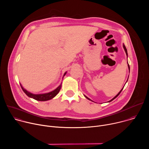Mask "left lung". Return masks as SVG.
Listing matches in <instances>:
<instances>
[{
	"label": "left lung",
	"mask_w": 149,
	"mask_h": 149,
	"mask_svg": "<svg viewBox=\"0 0 149 149\" xmlns=\"http://www.w3.org/2000/svg\"><path fill=\"white\" fill-rule=\"evenodd\" d=\"M123 48H124V51H125V54H126V55H127V56H128V54H127V49H126V48H125V45H124V44H123ZM128 68H129V72H130V66H129V63H128ZM128 78H129V77H128ZM123 88H124V87H123ZM123 88H122V89L120 90V92H119V93H118V94H117V95H116V96H115V97H114L113 99H111V100H110V101H108V102H111V101H112L113 100H114V99H115L116 97H117L118 96V95H119V94L121 93V91L123 90ZM84 96H85V97H86V98H87L88 100H91V101H92L91 99H90L89 98H88L87 96H86V95H84Z\"/></svg>",
	"instance_id": "8db88e82"
}]
</instances>
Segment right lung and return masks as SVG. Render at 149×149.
<instances>
[{
    "mask_svg": "<svg viewBox=\"0 0 149 149\" xmlns=\"http://www.w3.org/2000/svg\"><path fill=\"white\" fill-rule=\"evenodd\" d=\"M67 74V72H65L63 74V78L65 75V74ZM61 84L59 86L54 90L49 92V93H44V94H33L31 93L30 92H29L28 91H27L26 89H25L22 86V84H20L21 88H22L23 91L26 94L27 96H28L30 98H33L34 100H36L37 101H48L49 100L51 99H52L54 97H55L59 92L61 88Z\"/></svg>",
    "mask_w": 149,
    "mask_h": 149,
    "instance_id": "1",
    "label": "right lung"
}]
</instances>
